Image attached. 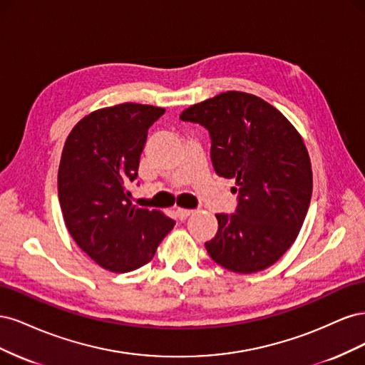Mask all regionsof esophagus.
I'll list each match as a JSON object with an SVG mask.
<instances>
[{"mask_svg":"<svg viewBox=\"0 0 365 365\" xmlns=\"http://www.w3.org/2000/svg\"><path fill=\"white\" fill-rule=\"evenodd\" d=\"M176 215H178L180 220H185L189 216L193 215V210H187V208H178L176 210Z\"/></svg>","mask_w":365,"mask_h":365,"instance_id":"1","label":"esophagus"}]
</instances>
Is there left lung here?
Here are the masks:
<instances>
[{
	"mask_svg": "<svg viewBox=\"0 0 365 365\" xmlns=\"http://www.w3.org/2000/svg\"><path fill=\"white\" fill-rule=\"evenodd\" d=\"M180 118L208 130L215 172L236 180V212L216 215L210 257L239 274L271 267L294 244L311 204L312 169L300 134L268 102L240 91L196 103Z\"/></svg>",
	"mask_w": 365,
	"mask_h": 365,
	"instance_id": "left-lung-1",
	"label": "left lung"
}]
</instances>
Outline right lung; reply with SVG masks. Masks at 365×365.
Wrapping results in <instances>:
<instances>
[{
  "label": "right lung",
  "mask_w": 365,
  "mask_h": 365,
  "mask_svg": "<svg viewBox=\"0 0 365 365\" xmlns=\"http://www.w3.org/2000/svg\"><path fill=\"white\" fill-rule=\"evenodd\" d=\"M163 108L121 103L97 109L65 141L58 193L68 233L97 264L129 272L152 260L175 220L137 208L128 185L138 176L148 130Z\"/></svg>",
  "instance_id": "1"
}]
</instances>
